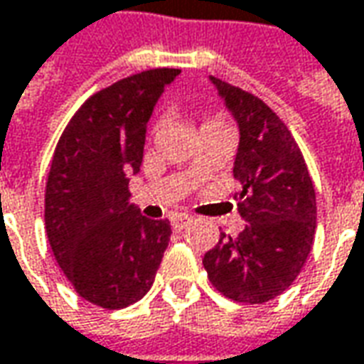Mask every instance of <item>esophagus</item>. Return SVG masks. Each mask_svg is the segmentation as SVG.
<instances>
[{
	"label": "esophagus",
	"instance_id": "34e87169",
	"mask_svg": "<svg viewBox=\"0 0 364 364\" xmlns=\"http://www.w3.org/2000/svg\"><path fill=\"white\" fill-rule=\"evenodd\" d=\"M192 222V216H188V214H174L172 218H170V224H172V230H184L188 224Z\"/></svg>",
	"mask_w": 364,
	"mask_h": 364
}]
</instances>
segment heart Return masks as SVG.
<instances>
[{"instance_id": "1", "label": "heart", "mask_w": 364, "mask_h": 364, "mask_svg": "<svg viewBox=\"0 0 364 364\" xmlns=\"http://www.w3.org/2000/svg\"><path fill=\"white\" fill-rule=\"evenodd\" d=\"M156 128H158V124L154 126V130ZM210 128H228V126H226V122L220 116H206V118L202 119V124H200V132L210 130Z\"/></svg>"}]
</instances>
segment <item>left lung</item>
Returning a JSON list of instances; mask_svg holds the SVG:
<instances>
[{"mask_svg": "<svg viewBox=\"0 0 364 364\" xmlns=\"http://www.w3.org/2000/svg\"><path fill=\"white\" fill-rule=\"evenodd\" d=\"M210 82L240 128L234 200L246 226L238 236L220 232L202 264L226 299L262 304L289 289L313 248V180L287 124L260 97L214 75Z\"/></svg>", "mask_w": 364, "mask_h": 364, "instance_id": "left-lung-1", "label": "left lung"}]
</instances>
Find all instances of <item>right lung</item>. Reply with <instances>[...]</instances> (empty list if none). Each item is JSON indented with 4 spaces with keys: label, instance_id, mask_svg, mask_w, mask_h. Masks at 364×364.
Returning a JSON list of instances; mask_svg holds the SVG:
<instances>
[{
    "label": "right lung",
    "instance_id": "right-lung-1",
    "mask_svg": "<svg viewBox=\"0 0 364 364\" xmlns=\"http://www.w3.org/2000/svg\"><path fill=\"white\" fill-rule=\"evenodd\" d=\"M180 70H146L90 96L60 136L46 184V232L53 256L87 302L116 311L154 284L170 222L130 204L128 174L140 172L146 128Z\"/></svg>",
    "mask_w": 364,
    "mask_h": 364
}]
</instances>
